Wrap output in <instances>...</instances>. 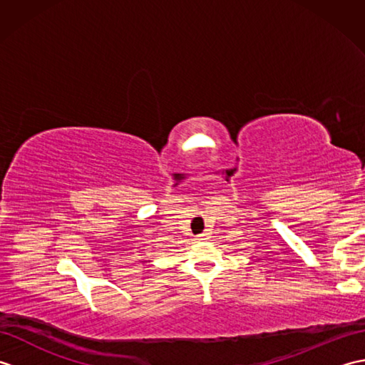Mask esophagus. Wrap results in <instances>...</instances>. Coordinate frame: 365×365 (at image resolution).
<instances>
[{
	"mask_svg": "<svg viewBox=\"0 0 365 365\" xmlns=\"http://www.w3.org/2000/svg\"><path fill=\"white\" fill-rule=\"evenodd\" d=\"M196 240H197V242H204V240H207V235L205 234H200V235L196 237Z\"/></svg>",
	"mask_w": 365,
	"mask_h": 365,
	"instance_id": "obj_1",
	"label": "esophagus"
}]
</instances>
